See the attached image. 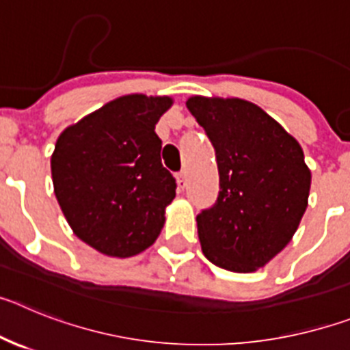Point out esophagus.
I'll list each match as a JSON object with an SVG mask.
<instances>
[{
    "label": "esophagus",
    "mask_w": 350,
    "mask_h": 350,
    "mask_svg": "<svg viewBox=\"0 0 350 350\" xmlns=\"http://www.w3.org/2000/svg\"><path fill=\"white\" fill-rule=\"evenodd\" d=\"M177 184H178V189L180 191L185 189V185H187V175H185V172L177 173Z\"/></svg>",
    "instance_id": "esophagus-1"
}]
</instances>
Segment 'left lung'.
Wrapping results in <instances>:
<instances>
[{"label": "left lung", "instance_id": "obj_1", "mask_svg": "<svg viewBox=\"0 0 350 350\" xmlns=\"http://www.w3.org/2000/svg\"><path fill=\"white\" fill-rule=\"evenodd\" d=\"M185 105L217 157V202L196 217L203 254L224 270L256 271L291 242L307 210L301 147L250 101L193 96Z\"/></svg>", "mask_w": 350, "mask_h": 350}]
</instances>
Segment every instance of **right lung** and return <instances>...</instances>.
Wrapping results in <instances>:
<instances>
[{"label":"right lung","mask_w":350,"mask_h":350,"mask_svg":"<svg viewBox=\"0 0 350 350\" xmlns=\"http://www.w3.org/2000/svg\"><path fill=\"white\" fill-rule=\"evenodd\" d=\"M172 103L168 96H122L55 142L57 203L73 233L101 254L131 258L159 237L177 184L161 165L154 129Z\"/></svg>","instance_id":"1"}]
</instances>
